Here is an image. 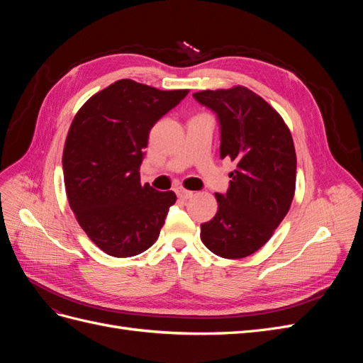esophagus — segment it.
Listing matches in <instances>:
<instances>
[{
    "label": "esophagus",
    "instance_id": "esophagus-1",
    "mask_svg": "<svg viewBox=\"0 0 363 363\" xmlns=\"http://www.w3.org/2000/svg\"><path fill=\"white\" fill-rule=\"evenodd\" d=\"M177 195H179L180 200H188V199H191V196L194 195V192L186 191V189H180V191L177 192Z\"/></svg>",
    "mask_w": 363,
    "mask_h": 363
}]
</instances>
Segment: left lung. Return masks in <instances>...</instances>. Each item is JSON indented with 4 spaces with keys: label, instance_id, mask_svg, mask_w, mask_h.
<instances>
[{
    "label": "left lung",
    "instance_id": "left-lung-1",
    "mask_svg": "<svg viewBox=\"0 0 363 363\" xmlns=\"http://www.w3.org/2000/svg\"><path fill=\"white\" fill-rule=\"evenodd\" d=\"M194 96L216 112L219 155L236 163L227 194H215L218 212L201 224L200 236L216 256L242 259L265 245L289 212L296 180L292 135L276 108L245 86Z\"/></svg>",
    "mask_w": 363,
    "mask_h": 363
}]
</instances>
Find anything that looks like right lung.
<instances>
[{
	"label": "right lung",
	"mask_w": 363,
	"mask_h": 363,
	"mask_svg": "<svg viewBox=\"0 0 363 363\" xmlns=\"http://www.w3.org/2000/svg\"><path fill=\"white\" fill-rule=\"evenodd\" d=\"M188 92L118 80L92 95L72 119L62 159L65 189L77 223L108 256L148 250L177 200L172 191L140 184L139 167L151 127Z\"/></svg>",
	"instance_id": "obj_1"
}]
</instances>
